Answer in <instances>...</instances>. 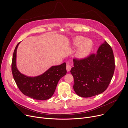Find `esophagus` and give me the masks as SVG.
<instances>
[{
	"label": "esophagus",
	"mask_w": 128,
	"mask_h": 128,
	"mask_svg": "<svg viewBox=\"0 0 128 128\" xmlns=\"http://www.w3.org/2000/svg\"><path fill=\"white\" fill-rule=\"evenodd\" d=\"M71 68H72V66L70 64L68 63L66 64V70H68V72H70V70H71Z\"/></svg>",
	"instance_id": "1"
}]
</instances>
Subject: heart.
Masks as SVG:
<instances>
[{"label":"heart","instance_id":"obj_1","mask_svg":"<svg viewBox=\"0 0 128 128\" xmlns=\"http://www.w3.org/2000/svg\"><path fill=\"white\" fill-rule=\"evenodd\" d=\"M74 44L75 46H79L77 51L78 58H84L88 54L92 48V42L89 39L84 40V37L78 36L74 40Z\"/></svg>","mask_w":128,"mask_h":128}]
</instances>
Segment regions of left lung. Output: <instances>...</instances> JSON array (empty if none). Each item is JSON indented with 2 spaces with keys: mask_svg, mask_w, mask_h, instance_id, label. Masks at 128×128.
Wrapping results in <instances>:
<instances>
[{
  "mask_svg": "<svg viewBox=\"0 0 128 128\" xmlns=\"http://www.w3.org/2000/svg\"><path fill=\"white\" fill-rule=\"evenodd\" d=\"M70 73L74 77L73 88L80 96L89 98L105 91L111 82L115 68V58L110 46L106 41L96 53L84 58L73 59Z\"/></svg>",
  "mask_w": 128,
  "mask_h": 128,
  "instance_id": "obj_1",
  "label": "left lung"
}]
</instances>
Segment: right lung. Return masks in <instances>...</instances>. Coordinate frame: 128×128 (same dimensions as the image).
Instances as JSON below:
<instances>
[{
	"mask_svg": "<svg viewBox=\"0 0 128 128\" xmlns=\"http://www.w3.org/2000/svg\"><path fill=\"white\" fill-rule=\"evenodd\" d=\"M16 45L13 52L11 70L13 78L18 89L24 95L37 100L50 98L54 93L59 80L66 75V63L52 66L43 74L34 77L25 76L16 68Z\"/></svg>",
	"mask_w": 128,
	"mask_h": 128,
	"instance_id": "1",
	"label": "right lung"
}]
</instances>
